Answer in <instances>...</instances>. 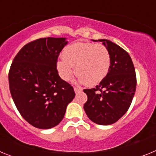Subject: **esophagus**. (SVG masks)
I'll list each match as a JSON object with an SVG mask.
<instances>
[{
  "label": "esophagus",
  "mask_w": 156,
  "mask_h": 156,
  "mask_svg": "<svg viewBox=\"0 0 156 156\" xmlns=\"http://www.w3.org/2000/svg\"><path fill=\"white\" fill-rule=\"evenodd\" d=\"M81 90H82V89H81V88H80V87H74V91H75V93H78V92H80V91H81Z\"/></svg>",
  "instance_id": "obj_1"
}]
</instances>
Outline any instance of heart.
<instances>
[{
	"label": "heart",
	"instance_id": "1",
	"mask_svg": "<svg viewBox=\"0 0 156 156\" xmlns=\"http://www.w3.org/2000/svg\"><path fill=\"white\" fill-rule=\"evenodd\" d=\"M63 58L57 62L58 73L62 80L69 81L76 73L78 81L88 86L100 83L108 75L111 66L109 51L105 46L92 43H75L62 51Z\"/></svg>",
	"mask_w": 156,
	"mask_h": 156
}]
</instances>
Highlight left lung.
Instances as JSON below:
<instances>
[{"mask_svg":"<svg viewBox=\"0 0 156 156\" xmlns=\"http://www.w3.org/2000/svg\"><path fill=\"white\" fill-rule=\"evenodd\" d=\"M102 42L109 51L111 66L108 75L92 89H85L87 101L83 108L88 118L99 125H110L127 112L134 96L137 79L129 54L108 40Z\"/></svg>","mask_w":156,"mask_h":156,"instance_id":"8db88e82","label":"left lung"}]
</instances>
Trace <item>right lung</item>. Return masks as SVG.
<instances>
[{"label": "right lung", "mask_w": 156, "mask_h": 156, "mask_svg": "<svg viewBox=\"0 0 156 156\" xmlns=\"http://www.w3.org/2000/svg\"><path fill=\"white\" fill-rule=\"evenodd\" d=\"M66 38H41L25 45L14 58L8 80L12 99L32 126L50 129L62 120L73 100V87L58 76L59 53Z\"/></svg>", "instance_id": "right-lung-1"}]
</instances>
